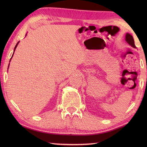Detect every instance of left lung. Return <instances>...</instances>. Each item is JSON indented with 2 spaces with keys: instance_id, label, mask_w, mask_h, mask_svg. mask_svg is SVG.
Here are the masks:
<instances>
[{
  "instance_id": "obj_1",
  "label": "left lung",
  "mask_w": 147,
  "mask_h": 147,
  "mask_svg": "<svg viewBox=\"0 0 147 147\" xmlns=\"http://www.w3.org/2000/svg\"><path fill=\"white\" fill-rule=\"evenodd\" d=\"M126 41L129 43V44L133 48H136V46L135 45V42H134V39L133 38V36L131 35L129 33H126Z\"/></svg>"
}]
</instances>
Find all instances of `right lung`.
<instances>
[{
	"label": "right lung",
	"mask_w": 147,
	"mask_h": 147,
	"mask_svg": "<svg viewBox=\"0 0 147 147\" xmlns=\"http://www.w3.org/2000/svg\"><path fill=\"white\" fill-rule=\"evenodd\" d=\"M18 43H19V42L17 43V44L16 45V46H15V47H14V51H15V50H16V47H17V46H18ZM13 54H14V53H13ZM13 54H12V56H13ZM12 58V57H11ZM11 61V60H10Z\"/></svg>",
	"instance_id": "1"
}]
</instances>
